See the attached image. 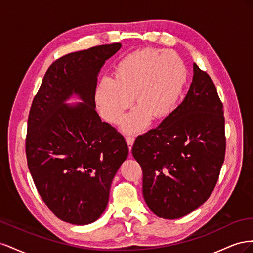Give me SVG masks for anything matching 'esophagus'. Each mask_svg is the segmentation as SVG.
<instances>
[{
  "label": "esophagus",
  "instance_id": "34e87169",
  "mask_svg": "<svg viewBox=\"0 0 253 253\" xmlns=\"http://www.w3.org/2000/svg\"><path fill=\"white\" fill-rule=\"evenodd\" d=\"M126 142H127V145H128L129 150H131L132 145H133V142H134V138H133V136H127Z\"/></svg>",
  "mask_w": 253,
  "mask_h": 253
}]
</instances>
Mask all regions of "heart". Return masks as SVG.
Here are the masks:
<instances>
[{
	"label": "heart",
	"mask_w": 253,
	"mask_h": 253,
	"mask_svg": "<svg viewBox=\"0 0 253 253\" xmlns=\"http://www.w3.org/2000/svg\"><path fill=\"white\" fill-rule=\"evenodd\" d=\"M183 59L171 50L141 48L115 63L113 78L104 76L95 89V104L102 118L117 124L133 102L134 109L122 121L125 132L145 128L149 119L161 122L174 113L187 82Z\"/></svg>",
	"instance_id": "1"
}]
</instances>
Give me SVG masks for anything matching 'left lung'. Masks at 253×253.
Wrapping results in <instances>:
<instances>
[{
    "label": "left lung",
    "instance_id": "left-lung-1",
    "mask_svg": "<svg viewBox=\"0 0 253 253\" xmlns=\"http://www.w3.org/2000/svg\"><path fill=\"white\" fill-rule=\"evenodd\" d=\"M183 102L156 129L139 135L132 156L143 170L151 212L177 219L210 197L225 160V118L214 83L196 63Z\"/></svg>",
    "mask_w": 253,
    "mask_h": 253
}]
</instances>
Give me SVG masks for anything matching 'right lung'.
I'll list each match as a JSON object with an SVG mask.
<instances>
[{
  "mask_svg": "<svg viewBox=\"0 0 253 253\" xmlns=\"http://www.w3.org/2000/svg\"><path fill=\"white\" fill-rule=\"evenodd\" d=\"M121 47L99 45L53 62L28 115L26 158L35 185L49 210L72 225L102 216L128 156L123 135L95 110L99 71ZM72 97L81 102L68 104Z\"/></svg>",
  "mask_w": 253,
  "mask_h": 253,
  "instance_id": "add662e5",
  "label": "right lung"
}]
</instances>
